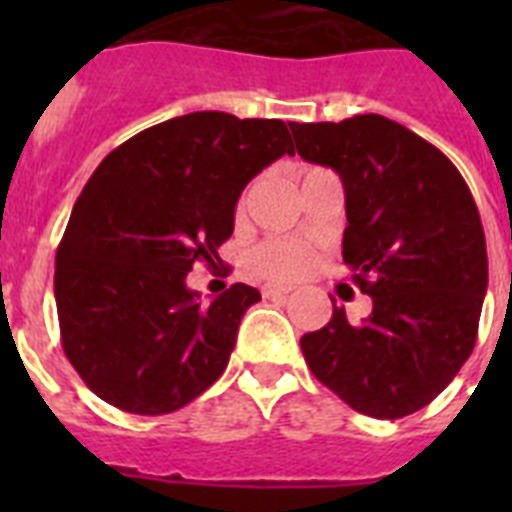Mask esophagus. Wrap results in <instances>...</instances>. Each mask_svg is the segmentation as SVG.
I'll return each mask as SVG.
<instances>
[{
	"label": "esophagus",
	"instance_id": "obj_1",
	"mask_svg": "<svg viewBox=\"0 0 512 512\" xmlns=\"http://www.w3.org/2000/svg\"><path fill=\"white\" fill-rule=\"evenodd\" d=\"M289 292H292V287H287V284H265V287H263V297H265V300L287 297Z\"/></svg>",
	"mask_w": 512,
	"mask_h": 512
}]
</instances>
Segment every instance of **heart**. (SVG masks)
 I'll list each match as a JSON object with an SVG mask.
<instances>
[{
  "label": "heart",
  "instance_id": "1",
  "mask_svg": "<svg viewBox=\"0 0 512 512\" xmlns=\"http://www.w3.org/2000/svg\"><path fill=\"white\" fill-rule=\"evenodd\" d=\"M311 249L305 241L297 239H276L265 241L260 247L249 252V265L257 276L273 281H287L303 276L311 268Z\"/></svg>",
  "mask_w": 512,
  "mask_h": 512
}]
</instances>
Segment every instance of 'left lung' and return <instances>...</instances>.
<instances>
[{"instance_id": "obj_1", "label": "left lung", "mask_w": 512, "mask_h": 512, "mask_svg": "<svg viewBox=\"0 0 512 512\" xmlns=\"http://www.w3.org/2000/svg\"><path fill=\"white\" fill-rule=\"evenodd\" d=\"M297 154L345 188L342 260L372 313L345 308L300 337L303 356L350 409L398 420L428 406L473 353L489 284L484 225L449 159L380 114L289 122Z\"/></svg>"}]
</instances>
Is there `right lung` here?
I'll list each match as a JSON object with an SVG mask.
<instances>
[{"label":"right lung","instance_id":"1","mask_svg":"<svg viewBox=\"0 0 512 512\" xmlns=\"http://www.w3.org/2000/svg\"><path fill=\"white\" fill-rule=\"evenodd\" d=\"M284 154L295 148L281 119L193 111L92 172L55 257V305L66 358L95 396L170 414L225 372L260 292L233 284L204 305L185 276L220 260L244 185Z\"/></svg>","mask_w":512,"mask_h":512}]
</instances>
